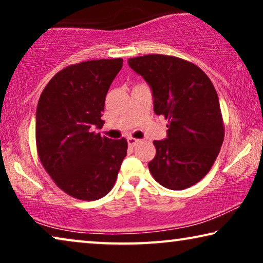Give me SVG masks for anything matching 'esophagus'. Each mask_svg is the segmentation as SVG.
Listing matches in <instances>:
<instances>
[{"instance_id": "1", "label": "esophagus", "mask_w": 263, "mask_h": 263, "mask_svg": "<svg viewBox=\"0 0 263 263\" xmlns=\"http://www.w3.org/2000/svg\"><path fill=\"white\" fill-rule=\"evenodd\" d=\"M127 140H128V145L132 146V147H134V146H136L139 143V140L135 139V138H133V136H128Z\"/></svg>"}]
</instances>
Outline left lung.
<instances>
[{"label": "left lung", "instance_id": "1", "mask_svg": "<svg viewBox=\"0 0 263 263\" xmlns=\"http://www.w3.org/2000/svg\"><path fill=\"white\" fill-rule=\"evenodd\" d=\"M153 93L154 112L167 120V138L153 141L148 163L153 178L165 188L183 190L200 182L217 159L224 141V122L217 91L204 71L167 55L129 59Z\"/></svg>", "mask_w": 263, "mask_h": 263}]
</instances>
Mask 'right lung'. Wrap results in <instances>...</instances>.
<instances>
[{"label": "right lung", "instance_id": "obj_1", "mask_svg": "<svg viewBox=\"0 0 263 263\" xmlns=\"http://www.w3.org/2000/svg\"><path fill=\"white\" fill-rule=\"evenodd\" d=\"M122 59L93 60L59 71L43 89L35 112L41 163L56 185L79 200L102 199L112 189L127 156L124 138L96 134L105 97Z\"/></svg>", "mask_w": 263, "mask_h": 263}]
</instances>
